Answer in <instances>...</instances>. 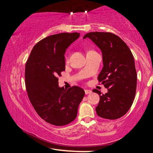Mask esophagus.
I'll use <instances>...</instances> for the list:
<instances>
[{
  "label": "esophagus",
  "mask_w": 153,
  "mask_h": 153,
  "mask_svg": "<svg viewBox=\"0 0 153 153\" xmlns=\"http://www.w3.org/2000/svg\"><path fill=\"white\" fill-rule=\"evenodd\" d=\"M92 92V90H85V94H91Z\"/></svg>",
  "instance_id": "obj_1"
}]
</instances>
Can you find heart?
Returning <instances> with one entry per match:
<instances>
[{
	"label": "heart",
	"mask_w": 153,
	"mask_h": 153,
	"mask_svg": "<svg viewBox=\"0 0 153 153\" xmlns=\"http://www.w3.org/2000/svg\"><path fill=\"white\" fill-rule=\"evenodd\" d=\"M65 59H66V61H67V59H68V58H67V56H66V57H65Z\"/></svg>",
	"instance_id": "b5f03b06"
}]
</instances>
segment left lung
I'll return each mask as SVG.
<instances>
[{
	"mask_svg": "<svg viewBox=\"0 0 153 153\" xmlns=\"http://www.w3.org/2000/svg\"><path fill=\"white\" fill-rule=\"evenodd\" d=\"M90 38L102 51L103 67L98 76L108 89L100 95L96 111L99 117L117 120L128 112L136 94L137 74L132 53L128 45L117 35L110 32H90L84 39Z\"/></svg>",
	"mask_w": 153,
	"mask_h": 153,
	"instance_id": "1",
	"label": "left lung"
}]
</instances>
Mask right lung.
<instances>
[{"mask_svg": "<svg viewBox=\"0 0 153 153\" xmlns=\"http://www.w3.org/2000/svg\"><path fill=\"white\" fill-rule=\"evenodd\" d=\"M79 33L49 36L33 46L25 64V81L28 97L38 115L56 126L69 124L77 117L85 92L78 86H59L58 76L65 70V53Z\"/></svg>", "mask_w": 153, "mask_h": 153, "instance_id": "1", "label": "right lung"}]
</instances>
